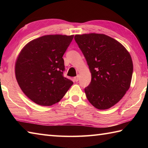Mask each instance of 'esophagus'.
I'll return each mask as SVG.
<instances>
[{
  "instance_id": "1",
  "label": "esophagus",
  "mask_w": 148,
  "mask_h": 148,
  "mask_svg": "<svg viewBox=\"0 0 148 148\" xmlns=\"http://www.w3.org/2000/svg\"><path fill=\"white\" fill-rule=\"evenodd\" d=\"M79 75L78 74V75H77V76L74 77V80H75V81H76V82H77V81H79Z\"/></svg>"
}]
</instances>
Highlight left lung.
I'll use <instances>...</instances> for the list:
<instances>
[{
    "label": "left lung",
    "instance_id": "8db88e82",
    "mask_svg": "<svg viewBox=\"0 0 148 148\" xmlns=\"http://www.w3.org/2000/svg\"><path fill=\"white\" fill-rule=\"evenodd\" d=\"M74 39L88 65L92 81L84 88L95 108L114 106L129 89L133 63L126 48L112 37L100 34L76 35Z\"/></svg>",
    "mask_w": 148,
    "mask_h": 148
}]
</instances>
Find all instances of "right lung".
Listing matches in <instances>:
<instances>
[{"mask_svg": "<svg viewBox=\"0 0 148 148\" xmlns=\"http://www.w3.org/2000/svg\"><path fill=\"white\" fill-rule=\"evenodd\" d=\"M74 36L48 35L25 46L15 65L17 82L23 92L37 104L58 102L73 82L64 76V55Z\"/></svg>", "mask_w": 148, "mask_h": 148, "instance_id": "1", "label": "right lung"}]
</instances>
